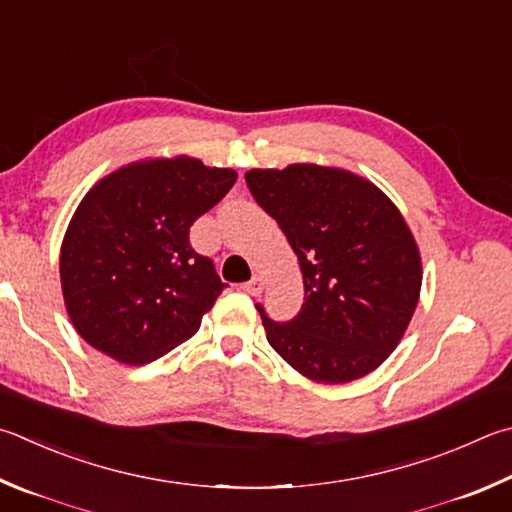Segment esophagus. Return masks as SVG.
Instances as JSON below:
<instances>
[{
	"label": "esophagus",
	"instance_id": "esophagus-1",
	"mask_svg": "<svg viewBox=\"0 0 512 512\" xmlns=\"http://www.w3.org/2000/svg\"><path fill=\"white\" fill-rule=\"evenodd\" d=\"M241 288H244V291H246L248 295H259V293L264 291V280H262V277H259V275H253Z\"/></svg>",
	"mask_w": 512,
	"mask_h": 512
}]
</instances>
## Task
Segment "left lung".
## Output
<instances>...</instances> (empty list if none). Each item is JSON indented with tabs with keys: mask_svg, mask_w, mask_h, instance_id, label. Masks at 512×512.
Wrapping results in <instances>:
<instances>
[{
	"mask_svg": "<svg viewBox=\"0 0 512 512\" xmlns=\"http://www.w3.org/2000/svg\"><path fill=\"white\" fill-rule=\"evenodd\" d=\"M246 185L297 255L304 304L266 338L315 383H351L401 342L421 293V257L405 219L376 185L320 165L250 170Z\"/></svg>",
	"mask_w": 512,
	"mask_h": 512,
	"instance_id": "8db88e82",
	"label": "left lung"
}]
</instances>
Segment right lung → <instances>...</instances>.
Wrapping results in <instances>:
<instances>
[{
    "label": "right lung",
    "mask_w": 512,
    "mask_h": 512,
    "mask_svg": "<svg viewBox=\"0 0 512 512\" xmlns=\"http://www.w3.org/2000/svg\"><path fill=\"white\" fill-rule=\"evenodd\" d=\"M235 181L232 170L179 156L127 165L82 199L60 277L69 318L91 347L147 365L199 331L228 284L190 246V226Z\"/></svg>",
    "instance_id": "obj_1"
}]
</instances>
